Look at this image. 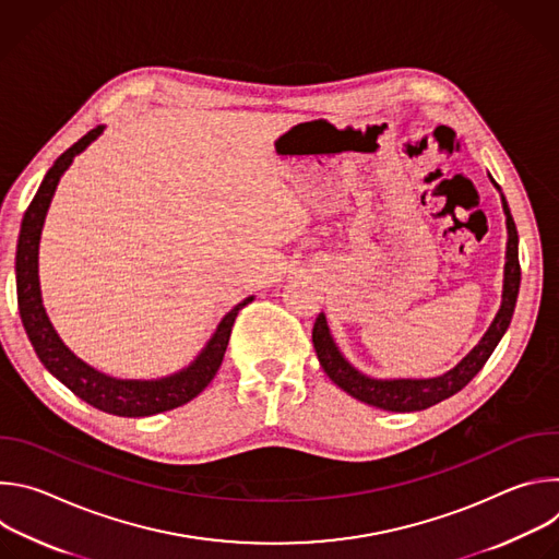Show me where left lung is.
<instances>
[{
	"label": "left lung",
	"mask_w": 559,
	"mask_h": 559,
	"mask_svg": "<svg viewBox=\"0 0 559 559\" xmlns=\"http://www.w3.org/2000/svg\"><path fill=\"white\" fill-rule=\"evenodd\" d=\"M496 188L500 190L498 183H496ZM502 207H504L507 227H509L502 307L496 316V321L491 323L489 332L483 336V341L477 343L471 349V354H466V358H462L444 376L427 378V380H376V378L362 376L343 358L334 338L330 336L325 316L318 313L316 323H313V332H311L313 349H316V356H318V360H321V367L325 369V373L341 389H345L349 395L358 397V401H362L371 407H380V409L397 412V414L420 412V409H429V407L447 401V397H451L453 393L464 389L473 380V376L485 367V362L489 360V356L493 354L500 338L504 336V332L511 325L518 292H520V274H522L520 259H518V229H515V221L511 216V210H509L504 197H502Z\"/></svg>",
	"instance_id": "8db88e82"
}]
</instances>
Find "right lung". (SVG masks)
Instances as JSON below:
<instances>
[{
	"label": "right lung",
	"mask_w": 559,
	"mask_h": 559,
	"mask_svg": "<svg viewBox=\"0 0 559 559\" xmlns=\"http://www.w3.org/2000/svg\"><path fill=\"white\" fill-rule=\"evenodd\" d=\"M104 132V126L93 128L88 134H84L74 145H70L55 166L46 173L35 199L31 201L17 241V305L24 330L39 356V360L46 365V369L57 376L74 395L82 397L88 405L126 418H141V416H154L162 412L177 409L192 397H197L216 376L227 343L231 334V325L236 321L238 311H241L250 300L238 302L216 328L214 336L210 338L207 347L201 352V356L183 371L162 378V380H117L106 373L95 371L84 360H79L57 336L52 330L46 309L41 305V292H39V276H37V254H39V236L44 227V218L50 205V199L57 190V183L66 168L72 164L74 154L82 152L91 141H95Z\"/></svg>",
	"instance_id": "right-lung-1"
}]
</instances>
